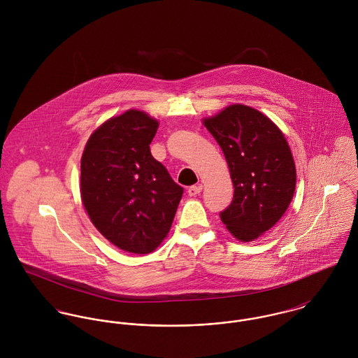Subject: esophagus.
Segmentation results:
<instances>
[{
    "label": "esophagus",
    "mask_w": 358,
    "mask_h": 358,
    "mask_svg": "<svg viewBox=\"0 0 358 358\" xmlns=\"http://www.w3.org/2000/svg\"><path fill=\"white\" fill-rule=\"evenodd\" d=\"M203 192V186L201 185H194V186H190L187 189V193L190 197H196L197 194H200Z\"/></svg>",
    "instance_id": "esophagus-1"
}]
</instances>
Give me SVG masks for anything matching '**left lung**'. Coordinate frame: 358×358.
<instances>
[{
	"label": "left lung",
	"instance_id": "1",
	"mask_svg": "<svg viewBox=\"0 0 358 358\" xmlns=\"http://www.w3.org/2000/svg\"><path fill=\"white\" fill-rule=\"evenodd\" d=\"M204 125L220 146L234 186L233 201L220 219L240 241L271 229L292 201L296 169L278 127L244 104H231Z\"/></svg>",
	"mask_w": 358,
	"mask_h": 358
}]
</instances>
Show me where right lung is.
<instances>
[{
    "instance_id": "add662e5",
    "label": "right lung",
    "mask_w": 358,
    "mask_h": 358,
    "mask_svg": "<svg viewBox=\"0 0 358 358\" xmlns=\"http://www.w3.org/2000/svg\"><path fill=\"white\" fill-rule=\"evenodd\" d=\"M158 122L128 110L102 124L81 158V199L90 219L111 244L149 254L173 222L183 187L154 158Z\"/></svg>"
}]
</instances>
